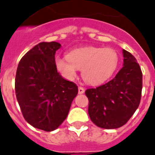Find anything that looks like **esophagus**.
Instances as JSON below:
<instances>
[{
  "label": "esophagus",
  "instance_id": "obj_1",
  "mask_svg": "<svg viewBox=\"0 0 155 155\" xmlns=\"http://www.w3.org/2000/svg\"><path fill=\"white\" fill-rule=\"evenodd\" d=\"M84 91H85V90H84L83 87H79V88H78V93H79V94H83L84 93Z\"/></svg>",
  "mask_w": 155,
  "mask_h": 155
}]
</instances>
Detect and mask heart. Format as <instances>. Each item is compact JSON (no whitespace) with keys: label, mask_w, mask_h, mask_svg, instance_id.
Segmentation results:
<instances>
[{"label":"heart","mask_w":155,"mask_h":155,"mask_svg":"<svg viewBox=\"0 0 155 155\" xmlns=\"http://www.w3.org/2000/svg\"><path fill=\"white\" fill-rule=\"evenodd\" d=\"M119 56L115 49L100 47H86L72 50L67 57H57L56 67L67 79H73L81 68L83 79L91 84L101 83L115 73Z\"/></svg>","instance_id":"b5f03b06"}]
</instances>
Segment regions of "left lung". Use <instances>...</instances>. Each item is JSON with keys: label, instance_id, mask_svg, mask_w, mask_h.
<instances>
[{"label": "left lung", "instance_id": "obj_1", "mask_svg": "<svg viewBox=\"0 0 155 155\" xmlns=\"http://www.w3.org/2000/svg\"><path fill=\"white\" fill-rule=\"evenodd\" d=\"M123 67L115 77L96 88L87 89L88 114L98 127L111 130L125 125L139 107L143 75L134 55L122 50Z\"/></svg>", "mask_w": 155, "mask_h": 155}]
</instances>
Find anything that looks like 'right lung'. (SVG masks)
Masks as SVG:
<instances>
[{
    "label": "right lung",
    "instance_id": "obj_1",
    "mask_svg": "<svg viewBox=\"0 0 155 155\" xmlns=\"http://www.w3.org/2000/svg\"><path fill=\"white\" fill-rule=\"evenodd\" d=\"M58 42H41L21 58L15 76V94L25 121L46 132L64 122L78 87L58 72L55 52Z\"/></svg>",
    "mask_w": 155,
    "mask_h": 155
}]
</instances>
